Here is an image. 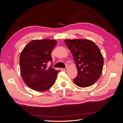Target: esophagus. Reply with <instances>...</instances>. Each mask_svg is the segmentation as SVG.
<instances>
[{
	"instance_id": "34e87169",
	"label": "esophagus",
	"mask_w": 123,
	"mask_h": 123,
	"mask_svg": "<svg viewBox=\"0 0 123 123\" xmlns=\"http://www.w3.org/2000/svg\"><path fill=\"white\" fill-rule=\"evenodd\" d=\"M61 69V70H62V71H67V70H68V68L67 67H66V68H65V69H62H62Z\"/></svg>"
}]
</instances>
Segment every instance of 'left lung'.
Instances as JSON below:
<instances>
[{
  "label": "left lung",
  "instance_id": "1",
  "mask_svg": "<svg viewBox=\"0 0 123 123\" xmlns=\"http://www.w3.org/2000/svg\"><path fill=\"white\" fill-rule=\"evenodd\" d=\"M77 70L73 83L81 88L91 86L97 81L103 71L104 58L99 48L87 39H65Z\"/></svg>",
  "mask_w": 123,
  "mask_h": 123
}]
</instances>
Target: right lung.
Returning <instances> with one entry per match:
<instances>
[{
  "label": "right lung",
  "instance_id": "add662e5",
  "mask_svg": "<svg viewBox=\"0 0 123 123\" xmlns=\"http://www.w3.org/2000/svg\"><path fill=\"white\" fill-rule=\"evenodd\" d=\"M57 41L50 39L31 40L20 55V74L25 83L33 90L43 92L54 84L58 71L48 67L52 62L51 52Z\"/></svg>",
  "mask_w": 123,
  "mask_h": 123
}]
</instances>
